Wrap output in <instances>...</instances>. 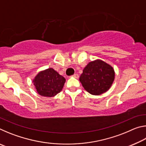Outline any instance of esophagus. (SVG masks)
Returning <instances> with one entry per match:
<instances>
[{
    "label": "esophagus",
    "mask_w": 146,
    "mask_h": 146,
    "mask_svg": "<svg viewBox=\"0 0 146 146\" xmlns=\"http://www.w3.org/2000/svg\"><path fill=\"white\" fill-rule=\"evenodd\" d=\"M72 76H73V77H74V78H78V77H79V76H78V74H74V75Z\"/></svg>",
    "instance_id": "esophagus-1"
}]
</instances>
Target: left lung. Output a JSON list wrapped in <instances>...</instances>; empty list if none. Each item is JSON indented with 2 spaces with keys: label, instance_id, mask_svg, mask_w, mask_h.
<instances>
[{
  "label": "left lung",
  "instance_id": "8db88e82",
  "mask_svg": "<svg viewBox=\"0 0 146 146\" xmlns=\"http://www.w3.org/2000/svg\"><path fill=\"white\" fill-rule=\"evenodd\" d=\"M115 72L110 64L100 59L90 62L79 78L84 88L93 95H100L110 90Z\"/></svg>",
  "mask_w": 146,
  "mask_h": 146
}]
</instances>
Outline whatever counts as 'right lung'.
I'll use <instances>...</instances> for the list:
<instances>
[{"instance_id":"obj_1","label":"right lung","mask_w":146,"mask_h":146,"mask_svg":"<svg viewBox=\"0 0 146 146\" xmlns=\"http://www.w3.org/2000/svg\"><path fill=\"white\" fill-rule=\"evenodd\" d=\"M65 82V78L51 68L39 71L33 80L37 93L46 97L57 95L62 90Z\"/></svg>"}]
</instances>
